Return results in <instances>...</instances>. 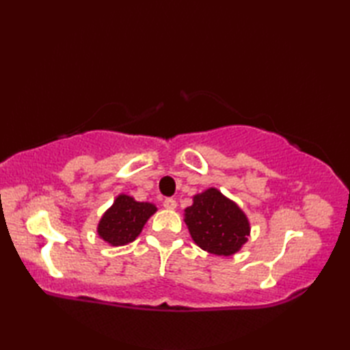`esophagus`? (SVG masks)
<instances>
[{"mask_svg":"<svg viewBox=\"0 0 350 350\" xmlns=\"http://www.w3.org/2000/svg\"><path fill=\"white\" fill-rule=\"evenodd\" d=\"M162 204H163V207H165V209H170V211H173L177 207V203H176L174 198H165L162 202Z\"/></svg>","mask_w":350,"mask_h":350,"instance_id":"obj_1","label":"esophagus"}]
</instances>
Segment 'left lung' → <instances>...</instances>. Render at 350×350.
I'll return each mask as SVG.
<instances>
[{"instance_id":"obj_1","label":"left lung","mask_w":350,"mask_h":350,"mask_svg":"<svg viewBox=\"0 0 350 350\" xmlns=\"http://www.w3.org/2000/svg\"><path fill=\"white\" fill-rule=\"evenodd\" d=\"M185 209V224L192 241L215 256H233L248 241L250 221L233 200L217 188L194 196Z\"/></svg>"}]
</instances>
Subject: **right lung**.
<instances>
[{"label":"right lung","instance_id":"1","mask_svg":"<svg viewBox=\"0 0 350 350\" xmlns=\"http://www.w3.org/2000/svg\"><path fill=\"white\" fill-rule=\"evenodd\" d=\"M158 211L153 203L137 202L135 198L120 194L113 206L102 215L98 224L100 239L113 247H122L133 242L143 230L147 219Z\"/></svg>","mask_w":350,"mask_h":350}]
</instances>
